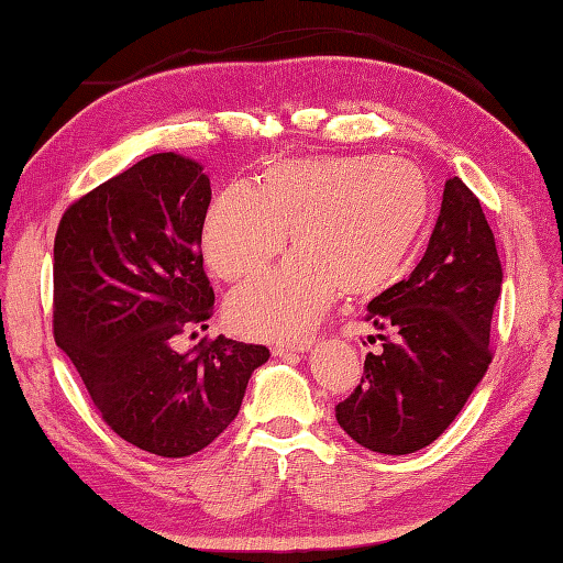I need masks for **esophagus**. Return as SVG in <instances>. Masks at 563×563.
Here are the masks:
<instances>
[{"instance_id": "1", "label": "esophagus", "mask_w": 563, "mask_h": 563, "mask_svg": "<svg viewBox=\"0 0 563 563\" xmlns=\"http://www.w3.org/2000/svg\"><path fill=\"white\" fill-rule=\"evenodd\" d=\"M312 349V341H300V343H278L273 345L275 355H292V353H305Z\"/></svg>"}]
</instances>
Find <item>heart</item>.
Returning a JSON list of instances; mask_svg holds the SVG:
<instances>
[{
	"mask_svg": "<svg viewBox=\"0 0 563 563\" xmlns=\"http://www.w3.org/2000/svg\"><path fill=\"white\" fill-rule=\"evenodd\" d=\"M428 184L397 157H312L271 166L258 186L232 184L202 222V254L227 280L261 273L230 297L232 324L254 339L297 341L339 295H373L397 278L428 218Z\"/></svg>",
	"mask_w": 563,
	"mask_h": 563,
	"instance_id": "heart-1",
	"label": "heart"
}]
</instances>
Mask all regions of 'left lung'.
<instances>
[{"label":"left lung","instance_id":"obj_1","mask_svg":"<svg viewBox=\"0 0 563 563\" xmlns=\"http://www.w3.org/2000/svg\"><path fill=\"white\" fill-rule=\"evenodd\" d=\"M500 283L482 202L452 176L421 263L367 305L382 351L367 353L361 385L336 406L339 426L357 445L409 454L445 433L492 363Z\"/></svg>","mask_w":563,"mask_h":563}]
</instances>
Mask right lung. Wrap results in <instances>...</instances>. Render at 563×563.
<instances>
[{
	"mask_svg": "<svg viewBox=\"0 0 563 563\" xmlns=\"http://www.w3.org/2000/svg\"><path fill=\"white\" fill-rule=\"evenodd\" d=\"M210 178L196 159L152 154L71 202L53 263V331L113 433L159 457H188L230 426L266 345L176 336L208 329L202 271Z\"/></svg>",
	"mask_w": 563,
	"mask_h": 563,
	"instance_id": "obj_1",
	"label": "right lung"
}]
</instances>
